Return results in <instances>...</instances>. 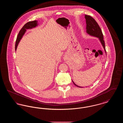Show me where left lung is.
<instances>
[{
    "instance_id": "8db88e82",
    "label": "left lung",
    "mask_w": 123,
    "mask_h": 123,
    "mask_svg": "<svg viewBox=\"0 0 123 123\" xmlns=\"http://www.w3.org/2000/svg\"><path fill=\"white\" fill-rule=\"evenodd\" d=\"M85 18L86 19V33L91 36H94L98 38L99 40L100 43L101 44L102 47L104 48L106 54V51H105V42L103 40V35L102 32V31L100 29L98 24L95 21V20L94 18H92L91 16L85 15ZM73 83L74 84L78 87L79 88H82V87H80L77 85L72 80Z\"/></svg>"
}]
</instances>
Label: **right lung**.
Returning <instances> with one entry per match:
<instances>
[{
  "mask_svg": "<svg viewBox=\"0 0 123 123\" xmlns=\"http://www.w3.org/2000/svg\"><path fill=\"white\" fill-rule=\"evenodd\" d=\"M38 21L37 20H35L34 21H31V22H29L25 24L24 26V27L22 28V29H21L20 31L19 34L18 35L17 40H16V45H15V50L16 51L17 47H18V44L19 42L23 38L24 35L26 33V31L27 29H32L33 28H35L39 24H38Z\"/></svg>",
  "mask_w": 123,
  "mask_h": 123,
  "instance_id": "add662e5",
  "label": "right lung"
}]
</instances>
